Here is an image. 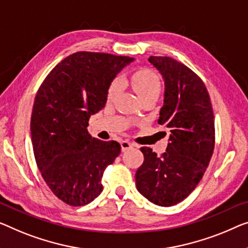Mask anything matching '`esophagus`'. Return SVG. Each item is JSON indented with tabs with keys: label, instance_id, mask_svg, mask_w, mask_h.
Masks as SVG:
<instances>
[{
	"label": "esophagus",
	"instance_id": "esophagus-1",
	"mask_svg": "<svg viewBox=\"0 0 248 248\" xmlns=\"http://www.w3.org/2000/svg\"><path fill=\"white\" fill-rule=\"evenodd\" d=\"M120 145H121V150H123V151H125V150H128V149H131L132 147H135L134 143L130 142V141H128V140H123V141L120 142Z\"/></svg>",
	"mask_w": 248,
	"mask_h": 248
}]
</instances>
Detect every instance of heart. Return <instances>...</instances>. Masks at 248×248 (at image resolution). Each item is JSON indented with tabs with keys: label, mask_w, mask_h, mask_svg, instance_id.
<instances>
[{
	"label": "heart",
	"mask_w": 248,
	"mask_h": 248,
	"mask_svg": "<svg viewBox=\"0 0 248 248\" xmlns=\"http://www.w3.org/2000/svg\"><path fill=\"white\" fill-rule=\"evenodd\" d=\"M127 82V81H125ZM129 84L139 95L140 99H143L150 95H159L161 91V81L160 78L151 70L142 69L135 72L129 80ZM121 88V81L119 79L113 80L107 91V98L108 100L112 99L118 94Z\"/></svg>",
	"instance_id": "obj_1"
}]
</instances>
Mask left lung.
<instances>
[{"label": "left lung", "mask_w": 248, "mask_h": 248, "mask_svg": "<svg viewBox=\"0 0 248 248\" xmlns=\"http://www.w3.org/2000/svg\"><path fill=\"white\" fill-rule=\"evenodd\" d=\"M148 60L165 81L158 124L170 135L160 157L151 148L140 149L136 185L148 201L169 207L188 197L204 176L215 147V121L208 91L194 71L169 57Z\"/></svg>", "instance_id": "1"}]
</instances>
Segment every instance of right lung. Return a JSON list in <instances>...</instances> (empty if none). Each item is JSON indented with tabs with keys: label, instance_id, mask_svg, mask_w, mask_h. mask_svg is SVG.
Segmentation results:
<instances>
[{
	"label": "right lung",
	"instance_id": "add662e5",
	"mask_svg": "<svg viewBox=\"0 0 248 248\" xmlns=\"http://www.w3.org/2000/svg\"><path fill=\"white\" fill-rule=\"evenodd\" d=\"M134 58L76 52L54 66L40 86L31 116V139L38 168L59 199L83 206L102 191L105 169L119 156L117 141L88 132L89 119L105 107L107 91Z\"/></svg>",
	"mask_w": 248,
	"mask_h": 248
}]
</instances>
